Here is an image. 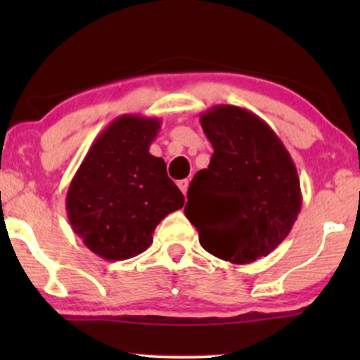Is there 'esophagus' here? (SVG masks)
<instances>
[{
    "label": "esophagus",
    "instance_id": "34e87169",
    "mask_svg": "<svg viewBox=\"0 0 360 360\" xmlns=\"http://www.w3.org/2000/svg\"><path fill=\"white\" fill-rule=\"evenodd\" d=\"M177 186H179V189L186 196V193H188V188H189V179H181L179 183H177Z\"/></svg>",
    "mask_w": 360,
    "mask_h": 360
}]
</instances>
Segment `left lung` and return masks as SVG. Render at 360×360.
Returning a JSON list of instances; mask_svg holds the SVG:
<instances>
[{"instance_id":"left-lung-1","label":"left lung","mask_w":360,"mask_h":360,"mask_svg":"<svg viewBox=\"0 0 360 360\" xmlns=\"http://www.w3.org/2000/svg\"><path fill=\"white\" fill-rule=\"evenodd\" d=\"M200 122L214 152L189 184L186 218L214 257L232 264L266 257L301 210L295 162L274 130L249 110L217 105Z\"/></svg>"}]
</instances>
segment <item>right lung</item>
Returning a JSON list of instances; mask_svg holds the SVG:
<instances>
[{"label": "right lung", "instance_id": "1", "mask_svg": "<svg viewBox=\"0 0 360 360\" xmlns=\"http://www.w3.org/2000/svg\"><path fill=\"white\" fill-rule=\"evenodd\" d=\"M159 130V118H115L69 184L65 210L74 233L105 260L142 254L160 220L183 208L184 196L169 179L164 159L148 152Z\"/></svg>", "mask_w": 360, "mask_h": 360}]
</instances>
